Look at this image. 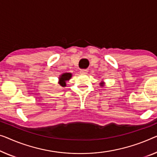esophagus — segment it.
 Listing matches in <instances>:
<instances>
[{
  "instance_id": "34e87169",
  "label": "esophagus",
  "mask_w": 157,
  "mask_h": 157,
  "mask_svg": "<svg viewBox=\"0 0 157 157\" xmlns=\"http://www.w3.org/2000/svg\"><path fill=\"white\" fill-rule=\"evenodd\" d=\"M88 71L86 69H82L80 70V71H79V72H80V74H82V75H85L87 73Z\"/></svg>"
}]
</instances>
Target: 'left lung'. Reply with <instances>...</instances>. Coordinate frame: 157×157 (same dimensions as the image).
Segmentation results:
<instances>
[{
  "label": "left lung",
  "instance_id": "left-lung-1",
  "mask_svg": "<svg viewBox=\"0 0 157 157\" xmlns=\"http://www.w3.org/2000/svg\"><path fill=\"white\" fill-rule=\"evenodd\" d=\"M100 85H101V86H102L103 85V83H101V84H100Z\"/></svg>",
  "mask_w": 157,
  "mask_h": 157
}]
</instances>
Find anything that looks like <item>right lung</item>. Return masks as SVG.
<instances>
[{"label":"right lung","mask_w":157,"mask_h":157,"mask_svg":"<svg viewBox=\"0 0 157 157\" xmlns=\"http://www.w3.org/2000/svg\"><path fill=\"white\" fill-rule=\"evenodd\" d=\"M72 77V75L71 73H64L61 76H60V82H59V84L62 86H65V81L68 80V79H71V78Z\"/></svg>","instance_id":"obj_1"}]
</instances>
